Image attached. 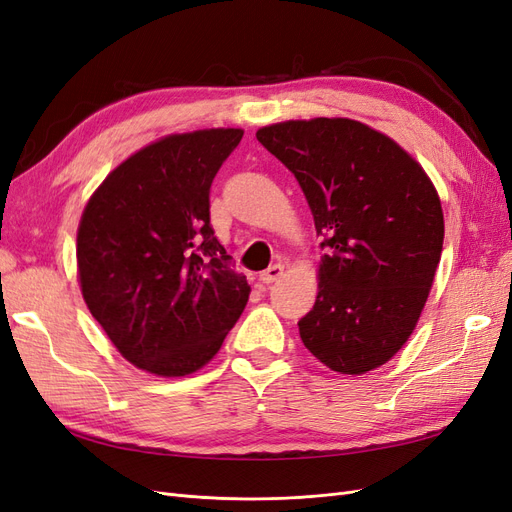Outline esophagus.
<instances>
[{"label":"esophagus","instance_id":"34e87169","mask_svg":"<svg viewBox=\"0 0 512 512\" xmlns=\"http://www.w3.org/2000/svg\"><path fill=\"white\" fill-rule=\"evenodd\" d=\"M282 275H284V267H282V265H273V267H269L267 271H262V273H260V282L269 286V284H273V282L280 280Z\"/></svg>","mask_w":512,"mask_h":512}]
</instances>
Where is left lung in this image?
<instances>
[{"label":"left lung","instance_id":"8db88e82","mask_svg":"<svg viewBox=\"0 0 512 512\" xmlns=\"http://www.w3.org/2000/svg\"><path fill=\"white\" fill-rule=\"evenodd\" d=\"M297 177L324 250L305 348L339 374H365L408 342L436 275L444 215L414 158L361 121L318 117L256 132Z\"/></svg>","mask_w":512,"mask_h":512}]
</instances>
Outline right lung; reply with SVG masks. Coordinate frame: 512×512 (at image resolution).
Instances as JSON below:
<instances>
[{
    "label": "right lung",
    "mask_w": 512,
    "mask_h": 512,
    "mask_svg": "<svg viewBox=\"0 0 512 512\" xmlns=\"http://www.w3.org/2000/svg\"><path fill=\"white\" fill-rule=\"evenodd\" d=\"M243 130L173 134L119 164L83 211V299L138 369L188 376L209 363L250 286L213 235L209 192Z\"/></svg>",
    "instance_id": "1"
}]
</instances>
